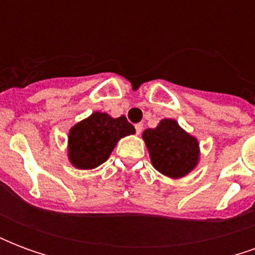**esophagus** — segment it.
I'll return each mask as SVG.
<instances>
[{
    "label": "esophagus",
    "instance_id": "obj_1",
    "mask_svg": "<svg viewBox=\"0 0 255 255\" xmlns=\"http://www.w3.org/2000/svg\"><path fill=\"white\" fill-rule=\"evenodd\" d=\"M135 129H136V133H140L142 132V129H143V124H136V126H135Z\"/></svg>",
    "mask_w": 255,
    "mask_h": 255
}]
</instances>
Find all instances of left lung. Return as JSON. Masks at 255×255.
Wrapping results in <instances>:
<instances>
[{
    "label": "left lung",
    "instance_id": "1",
    "mask_svg": "<svg viewBox=\"0 0 255 255\" xmlns=\"http://www.w3.org/2000/svg\"><path fill=\"white\" fill-rule=\"evenodd\" d=\"M142 139L151 165L164 176L182 179L199 164L198 139L183 129L175 119H162L155 128L144 129Z\"/></svg>",
    "mask_w": 255,
    "mask_h": 255
}]
</instances>
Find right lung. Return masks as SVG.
<instances>
[{
    "mask_svg": "<svg viewBox=\"0 0 255 255\" xmlns=\"http://www.w3.org/2000/svg\"><path fill=\"white\" fill-rule=\"evenodd\" d=\"M133 133L135 128L126 116L115 119L105 112H94L69 128L68 160L76 169H94L111 157L120 139Z\"/></svg>",
    "mask_w": 255,
    "mask_h": 255,
    "instance_id": "add662e5",
    "label": "right lung"
}]
</instances>
